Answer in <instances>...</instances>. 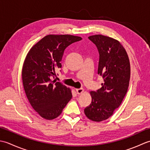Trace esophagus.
Segmentation results:
<instances>
[{"mask_svg":"<svg viewBox=\"0 0 150 150\" xmlns=\"http://www.w3.org/2000/svg\"><path fill=\"white\" fill-rule=\"evenodd\" d=\"M76 92H77V94H81L84 92V89L83 88H79V89H76L75 90Z\"/></svg>","mask_w":150,"mask_h":150,"instance_id":"34e87169","label":"esophagus"}]
</instances>
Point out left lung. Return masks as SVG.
Listing matches in <instances>:
<instances>
[{"mask_svg":"<svg viewBox=\"0 0 150 150\" xmlns=\"http://www.w3.org/2000/svg\"><path fill=\"white\" fill-rule=\"evenodd\" d=\"M88 39L98 51V74L104 82L101 88L90 92L91 103L84 113L89 119L100 122L112 115L122 103L129 86L130 64L126 50L118 40L102 35Z\"/></svg>","mask_w":150,"mask_h":150,"instance_id":"1","label":"left lung"}]
</instances>
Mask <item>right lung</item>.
<instances>
[{"mask_svg":"<svg viewBox=\"0 0 150 150\" xmlns=\"http://www.w3.org/2000/svg\"><path fill=\"white\" fill-rule=\"evenodd\" d=\"M81 40L71 35H48L31 47L25 59L22 71L25 93L31 106L44 119L59 117L71 100V90L53 81L52 77L62 67L65 49Z\"/></svg>","mask_w":150,"mask_h":150,"instance_id":"obj_1","label":"right lung"}]
</instances>
